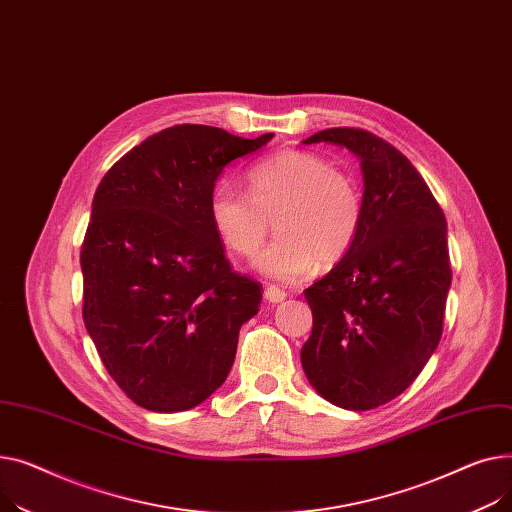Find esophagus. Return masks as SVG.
Wrapping results in <instances>:
<instances>
[{
  "label": "esophagus",
  "mask_w": 512,
  "mask_h": 512,
  "mask_svg": "<svg viewBox=\"0 0 512 512\" xmlns=\"http://www.w3.org/2000/svg\"><path fill=\"white\" fill-rule=\"evenodd\" d=\"M285 297H287V293L277 285H266L264 287V299L268 304H281Z\"/></svg>",
  "instance_id": "34e87169"
}]
</instances>
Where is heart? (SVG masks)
<instances>
[{
    "label": "heart",
    "instance_id": "b5f03b06",
    "mask_svg": "<svg viewBox=\"0 0 512 512\" xmlns=\"http://www.w3.org/2000/svg\"><path fill=\"white\" fill-rule=\"evenodd\" d=\"M246 190L221 184L210 192V223L229 250L248 256L277 215L279 237L252 260L258 273L277 281L308 277L318 262L335 264L362 229L364 202L353 179L306 150L260 159L246 173Z\"/></svg>",
    "mask_w": 512,
    "mask_h": 512
}]
</instances>
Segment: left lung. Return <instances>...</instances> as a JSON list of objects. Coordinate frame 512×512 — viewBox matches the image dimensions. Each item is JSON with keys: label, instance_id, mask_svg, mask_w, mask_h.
I'll use <instances>...</instances> for the list:
<instances>
[{"label": "left lung", "instance_id": "8db88e82", "mask_svg": "<svg viewBox=\"0 0 512 512\" xmlns=\"http://www.w3.org/2000/svg\"><path fill=\"white\" fill-rule=\"evenodd\" d=\"M318 142L359 159L364 221L349 252L304 291L314 326L302 368L322 399L366 411L399 397L440 343L453 279L446 219L424 177L382 138L333 128L304 140Z\"/></svg>", "mask_w": 512, "mask_h": 512}]
</instances>
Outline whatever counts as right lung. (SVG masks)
I'll use <instances>...</instances> for the list:
<instances>
[{"label": "right lung", "mask_w": 512, "mask_h": 512, "mask_svg": "<svg viewBox=\"0 0 512 512\" xmlns=\"http://www.w3.org/2000/svg\"><path fill=\"white\" fill-rule=\"evenodd\" d=\"M254 140L210 126L148 136L101 179L80 252L82 316L117 386L140 407L186 411L225 382L260 283L237 275L208 217L223 169Z\"/></svg>", "instance_id": "right-lung-1"}]
</instances>
